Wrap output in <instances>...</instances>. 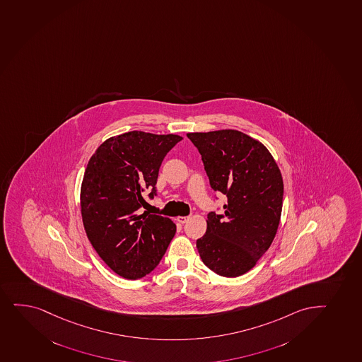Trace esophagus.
Returning <instances> with one entry per match:
<instances>
[{
  "instance_id": "obj_1",
  "label": "esophagus",
  "mask_w": 362,
  "mask_h": 362,
  "mask_svg": "<svg viewBox=\"0 0 362 362\" xmlns=\"http://www.w3.org/2000/svg\"><path fill=\"white\" fill-rule=\"evenodd\" d=\"M189 218H190V216H178L177 220H178V223H187V220H189Z\"/></svg>"
}]
</instances>
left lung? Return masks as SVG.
Masks as SVG:
<instances>
[{"mask_svg": "<svg viewBox=\"0 0 362 362\" xmlns=\"http://www.w3.org/2000/svg\"><path fill=\"white\" fill-rule=\"evenodd\" d=\"M199 149L209 184L228 197L223 214L208 213L207 231L196 242L213 272L235 278L267 252L281 221L284 184L267 148L237 130L187 134Z\"/></svg>", "mask_w": 362, "mask_h": 362, "instance_id": "8db88e82", "label": "left lung"}]
</instances>
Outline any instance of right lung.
I'll return each mask as SVG.
<instances>
[{"label":"right lung","instance_id":"right-lung-1","mask_svg":"<svg viewBox=\"0 0 362 362\" xmlns=\"http://www.w3.org/2000/svg\"><path fill=\"white\" fill-rule=\"evenodd\" d=\"M183 137L131 131L102 143L90 158L81 187V219L90 243L126 279L151 273L175 237L170 218L139 213L144 192L156 195L163 160Z\"/></svg>","mask_w":362,"mask_h":362}]
</instances>
